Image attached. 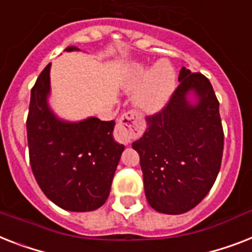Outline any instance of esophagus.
<instances>
[{"mask_svg":"<svg viewBox=\"0 0 252 252\" xmlns=\"http://www.w3.org/2000/svg\"><path fill=\"white\" fill-rule=\"evenodd\" d=\"M138 120L132 112H126L122 115L116 124V140L120 144L128 145L138 134Z\"/></svg>","mask_w":252,"mask_h":252,"instance_id":"34e87169","label":"esophagus"}]
</instances>
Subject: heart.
Listing matches in <instances>:
<instances>
[{
    "mask_svg": "<svg viewBox=\"0 0 252 252\" xmlns=\"http://www.w3.org/2000/svg\"><path fill=\"white\" fill-rule=\"evenodd\" d=\"M175 84V68L167 61L158 62L154 67L136 63L128 69L124 79L126 91L133 92L141 86L134 94V105L145 112L160 110L169 101Z\"/></svg>",
    "mask_w": 252,
    "mask_h": 252,
    "instance_id": "obj_1",
    "label": "heart"
}]
</instances>
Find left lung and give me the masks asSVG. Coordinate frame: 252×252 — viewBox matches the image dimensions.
Listing matches in <instances>:
<instances>
[{
  "instance_id": "1",
  "label": "left lung",
  "mask_w": 252,
  "mask_h": 252,
  "mask_svg": "<svg viewBox=\"0 0 252 252\" xmlns=\"http://www.w3.org/2000/svg\"><path fill=\"white\" fill-rule=\"evenodd\" d=\"M180 85L132 147L140 155L145 195L155 211H190L211 190L220 171L224 132L210 80L183 67ZM193 93L197 101L190 102Z\"/></svg>"
}]
</instances>
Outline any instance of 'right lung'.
<instances>
[{
	"instance_id": "add662e5",
	"label": "right lung",
	"mask_w": 252,
	"mask_h": 252,
	"mask_svg": "<svg viewBox=\"0 0 252 252\" xmlns=\"http://www.w3.org/2000/svg\"><path fill=\"white\" fill-rule=\"evenodd\" d=\"M73 50L80 49H66ZM50 66L31 91L27 118L31 168L53 203L67 211H94L107 200L124 145L114 140V120L92 116L71 123L55 116L48 105Z\"/></svg>"
}]
</instances>
